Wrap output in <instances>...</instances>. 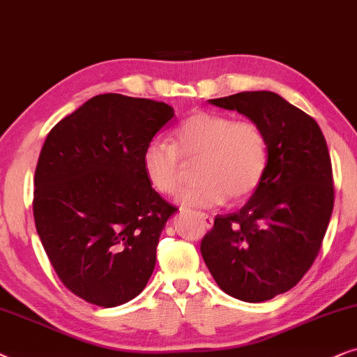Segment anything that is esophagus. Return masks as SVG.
<instances>
[{
    "label": "esophagus",
    "instance_id": "1",
    "mask_svg": "<svg viewBox=\"0 0 357 357\" xmlns=\"http://www.w3.org/2000/svg\"><path fill=\"white\" fill-rule=\"evenodd\" d=\"M201 217H202L204 225H206L207 228H211L213 225V218L211 215H207V213H201Z\"/></svg>",
    "mask_w": 357,
    "mask_h": 357
}]
</instances>
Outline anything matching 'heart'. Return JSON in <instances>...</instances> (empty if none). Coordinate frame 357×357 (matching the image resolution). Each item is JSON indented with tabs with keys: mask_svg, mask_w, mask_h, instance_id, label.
<instances>
[{
	"mask_svg": "<svg viewBox=\"0 0 357 357\" xmlns=\"http://www.w3.org/2000/svg\"><path fill=\"white\" fill-rule=\"evenodd\" d=\"M196 178L179 194L191 207H215L251 196L268 165V140L253 121H234L217 112H196L176 127L171 145L151 142L142 155L146 181L158 194L176 196L184 165L196 163Z\"/></svg>",
	"mask_w": 357,
	"mask_h": 357,
	"instance_id": "heart-1",
	"label": "heart"
}]
</instances>
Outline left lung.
<instances>
[{"label":"left lung","mask_w":357,"mask_h":357,"mask_svg":"<svg viewBox=\"0 0 357 357\" xmlns=\"http://www.w3.org/2000/svg\"><path fill=\"white\" fill-rule=\"evenodd\" d=\"M243 114L268 140L259 186L238 212L217 215L201 253L228 296L264 302L292 289L312 268L335 204L326 140L315 119L271 91L208 99Z\"/></svg>","instance_id":"1"}]
</instances>
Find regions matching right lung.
<instances>
[{
	"label": "right lung",
	"instance_id": "obj_1",
	"mask_svg": "<svg viewBox=\"0 0 357 357\" xmlns=\"http://www.w3.org/2000/svg\"><path fill=\"white\" fill-rule=\"evenodd\" d=\"M174 109L107 93L56 123L34 176V220L63 286L99 307L144 291L156 246L178 211L146 181L142 155Z\"/></svg>",
	"mask_w": 357,
	"mask_h": 357
}]
</instances>
